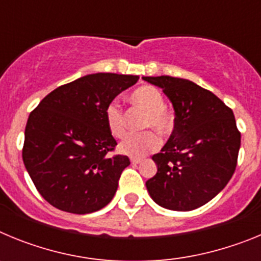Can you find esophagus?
Here are the masks:
<instances>
[{
	"label": "esophagus",
	"instance_id": "esophagus-1",
	"mask_svg": "<svg viewBox=\"0 0 261 261\" xmlns=\"http://www.w3.org/2000/svg\"><path fill=\"white\" fill-rule=\"evenodd\" d=\"M130 163H132L133 166H137V165H140V163H141V159L132 158V159H130Z\"/></svg>",
	"mask_w": 261,
	"mask_h": 261
}]
</instances>
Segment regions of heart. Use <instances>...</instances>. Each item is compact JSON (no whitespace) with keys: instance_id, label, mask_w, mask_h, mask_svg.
I'll return each mask as SVG.
<instances>
[{"instance_id":"1","label":"heart","mask_w":261,"mask_h":261,"mask_svg":"<svg viewBox=\"0 0 261 261\" xmlns=\"http://www.w3.org/2000/svg\"><path fill=\"white\" fill-rule=\"evenodd\" d=\"M129 100L146 112L144 119V126L155 128L161 135H167L174 126V117L166 110L163 94L154 86H141L136 89ZM105 119L108 130L114 137H123L126 126L124 120V112L117 102L108 103L105 110ZM161 140L153 130L142 133L128 135L119 144V151L124 155L144 156L150 151L158 149Z\"/></svg>"}]
</instances>
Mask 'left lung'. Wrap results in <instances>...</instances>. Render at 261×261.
Instances as JSON below:
<instances>
[{"instance_id":"left-lung-1","label":"left lung","mask_w":261,"mask_h":261,"mask_svg":"<svg viewBox=\"0 0 261 261\" xmlns=\"http://www.w3.org/2000/svg\"><path fill=\"white\" fill-rule=\"evenodd\" d=\"M163 90L175 111L174 130L154 154L158 171L147 192L162 208L188 212L216 197L237 167L241 133L220 98L192 81L170 75L142 77Z\"/></svg>"}]
</instances>
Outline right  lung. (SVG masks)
<instances>
[{
  "label": "right lung",
  "mask_w": 261,
  "mask_h": 261,
  "mask_svg": "<svg viewBox=\"0 0 261 261\" xmlns=\"http://www.w3.org/2000/svg\"><path fill=\"white\" fill-rule=\"evenodd\" d=\"M138 75L95 73L48 94L30 114L22 158L43 197L60 211L87 214L110 204L130 165L110 155L116 141L105 110Z\"/></svg>",
  "instance_id": "add662e5"
}]
</instances>
